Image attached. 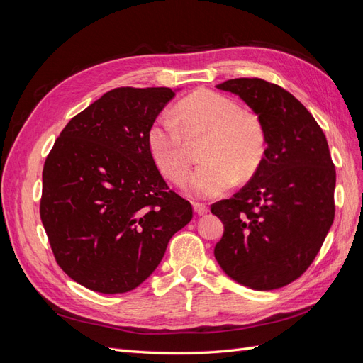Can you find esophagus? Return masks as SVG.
Returning a JSON list of instances; mask_svg holds the SVG:
<instances>
[{
  "label": "esophagus",
  "mask_w": 363,
  "mask_h": 363,
  "mask_svg": "<svg viewBox=\"0 0 363 363\" xmlns=\"http://www.w3.org/2000/svg\"><path fill=\"white\" fill-rule=\"evenodd\" d=\"M194 211H195L196 215L204 216L208 212V207L206 204H203V203H194Z\"/></svg>",
  "instance_id": "34e87169"
}]
</instances>
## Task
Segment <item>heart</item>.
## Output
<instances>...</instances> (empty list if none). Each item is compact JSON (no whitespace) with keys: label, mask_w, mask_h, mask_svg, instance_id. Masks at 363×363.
I'll return each instance as SVG.
<instances>
[{"label":"heart","mask_w":363,"mask_h":363,"mask_svg":"<svg viewBox=\"0 0 363 363\" xmlns=\"http://www.w3.org/2000/svg\"><path fill=\"white\" fill-rule=\"evenodd\" d=\"M207 135L203 163L184 182L195 199L223 195L239 179H250L267 152V131L262 121L244 112L238 101L213 91H196L151 124L147 145L152 162L164 177L179 183L189 168L186 138Z\"/></svg>","instance_id":"obj_1"}]
</instances>
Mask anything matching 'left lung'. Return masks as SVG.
Listing matches in <instances>:
<instances>
[{"label":"left lung","instance_id":"left-lung-1","mask_svg":"<svg viewBox=\"0 0 363 363\" xmlns=\"http://www.w3.org/2000/svg\"><path fill=\"white\" fill-rule=\"evenodd\" d=\"M216 87L257 115L267 152L248 184L212 206L224 224L215 259L242 286L283 288L309 268L333 224L336 171L327 139L311 112L277 84L233 79Z\"/></svg>","mask_w":363,"mask_h":363}]
</instances>
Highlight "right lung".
<instances>
[{
    "label": "right lung",
    "mask_w": 363,
    "mask_h": 363,
    "mask_svg": "<svg viewBox=\"0 0 363 363\" xmlns=\"http://www.w3.org/2000/svg\"><path fill=\"white\" fill-rule=\"evenodd\" d=\"M169 87H118L74 116L42 172L40 219L60 268L101 294L138 288L159 267L192 206L169 191L147 133Z\"/></svg>",
    "instance_id": "1"
}]
</instances>
